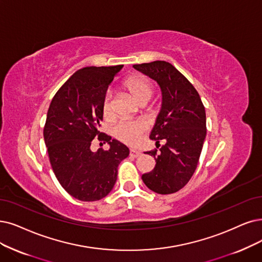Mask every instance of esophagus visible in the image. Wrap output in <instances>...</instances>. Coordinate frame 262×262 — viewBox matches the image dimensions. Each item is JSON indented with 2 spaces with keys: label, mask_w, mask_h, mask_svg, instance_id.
Wrapping results in <instances>:
<instances>
[{
  "label": "esophagus",
  "mask_w": 262,
  "mask_h": 262,
  "mask_svg": "<svg viewBox=\"0 0 262 262\" xmlns=\"http://www.w3.org/2000/svg\"><path fill=\"white\" fill-rule=\"evenodd\" d=\"M142 155V152L140 150H135V149H130V156L134 157V158H138Z\"/></svg>",
  "instance_id": "34e87169"
}]
</instances>
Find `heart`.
Listing matches in <instances>:
<instances>
[{
	"instance_id": "b5f03b06",
	"label": "heart",
	"mask_w": 262,
	"mask_h": 262,
	"mask_svg": "<svg viewBox=\"0 0 262 262\" xmlns=\"http://www.w3.org/2000/svg\"><path fill=\"white\" fill-rule=\"evenodd\" d=\"M122 88L127 90L140 105H145L154 95V86L151 81L141 74H132L128 76L122 81ZM102 113L106 119H110L113 116L112 98L108 93L103 99ZM144 130L145 127L143 123L124 120L120 121L114 128V135L122 143L135 146L140 143Z\"/></svg>"
}]
</instances>
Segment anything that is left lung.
Returning <instances> with one entry per match:
<instances>
[{"mask_svg":"<svg viewBox=\"0 0 262 262\" xmlns=\"http://www.w3.org/2000/svg\"><path fill=\"white\" fill-rule=\"evenodd\" d=\"M134 69L155 79L161 88L162 106L149 139L165 144L146 151L156 165L142 175L144 184L160 194L181 190L190 181L206 137L205 108L198 91L182 73L166 61L134 64Z\"/></svg>","mask_w":262,"mask_h":262,"instance_id":"left-lung-1","label":"left lung"}]
</instances>
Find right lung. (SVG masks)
<instances>
[{
    "label": "right lung",
    "instance_id": "right-lung-1",
    "mask_svg": "<svg viewBox=\"0 0 262 262\" xmlns=\"http://www.w3.org/2000/svg\"><path fill=\"white\" fill-rule=\"evenodd\" d=\"M122 66L87 67L75 72L57 91L47 112L44 140L49 161L64 190L91 202L106 196L117 180L118 165L129 148L100 131L102 102ZM110 144L93 153V139Z\"/></svg>",
    "mask_w": 262,
    "mask_h": 262
}]
</instances>
